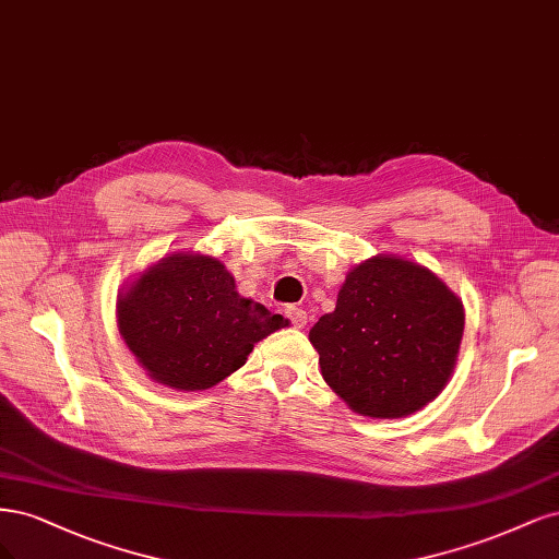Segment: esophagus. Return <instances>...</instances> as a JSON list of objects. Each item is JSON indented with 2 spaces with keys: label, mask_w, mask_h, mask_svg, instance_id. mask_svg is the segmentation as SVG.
<instances>
[{
  "label": "esophagus",
  "mask_w": 559,
  "mask_h": 559,
  "mask_svg": "<svg viewBox=\"0 0 559 559\" xmlns=\"http://www.w3.org/2000/svg\"><path fill=\"white\" fill-rule=\"evenodd\" d=\"M285 318L293 322V328H304L306 325V311L304 309H299V306H285Z\"/></svg>",
  "instance_id": "obj_1"
}]
</instances>
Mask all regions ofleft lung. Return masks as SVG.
<instances>
[{"instance_id": "obj_1", "label": "left lung", "mask_w": 559, "mask_h": 559, "mask_svg": "<svg viewBox=\"0 0 559 559\" xmlns=\"http://www.w3.org/2000/svg\"><path fill=\"white\" fill-rule=\"evenodd\" d=\"M462 332V301L429 269L378 255L346 276L309 338L322 378L353 411L402 418L443 390Z\"/></svg>"}]
</instances>
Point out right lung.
<instances>
[{"label": "right lung", "mask_w": 559, "mask_h": 559, "mask_svg": "<svg viewBox=\"0 0 559 559\" xmlns=\"http://www.w3.org/2000/svg\"><path fill=\"white\" fill-rule=\"evenodd\" d=\"M285 325L283 316L243 299L225 264L209 255L159 260L118 299L124 344L153 381L176 390L221 383Z\"/></svg>", "instance_id": "add662e5"}]
</instances>
